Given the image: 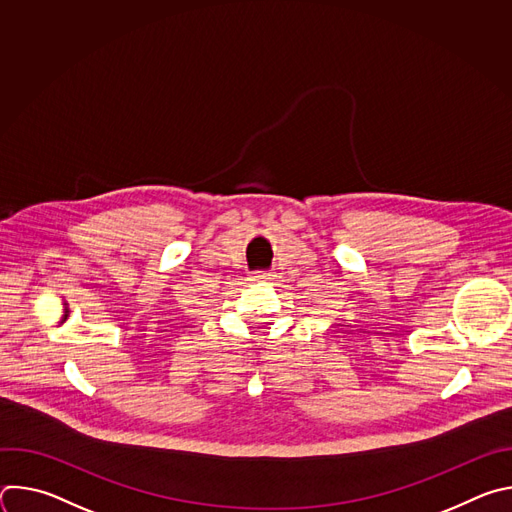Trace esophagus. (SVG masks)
<instances>
[{
	"mask_svg": "<svg viewBox=\"0 0 512 512\" xmlns=\"http://www.w3.org/2000/svg\"><path fill=\"white\" fill-rule=\"evenodd\" d=\"M249 279H251L253 283H261V281L273 279V273H271V271H253V273L249 275Z\"/></svg>",
	"mask_w": 512,
	"mask_h": 512,
	"instance_id": "obj_1",
	"label": "esophagus"
}]
</instances>
